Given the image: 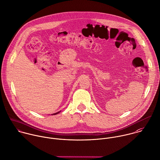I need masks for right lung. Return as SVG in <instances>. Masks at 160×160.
Returning <instances> with one entry per match:
<instances>
[{"mask_svg": "<svg viewBox=\"0 0 160 160\" xmlns=\"http://www.w3.org/2000/svg\"><path fill=\"white\" fill-rule=\"evenodd\" d=\"M59 112H57V113H53V114H52V115H57V114H58V113H59Z\"/></svg>", "mask_w": 160, "mask_h": 160, "instance_id": "obj_1", "label": "right lung"}]
</instances>
